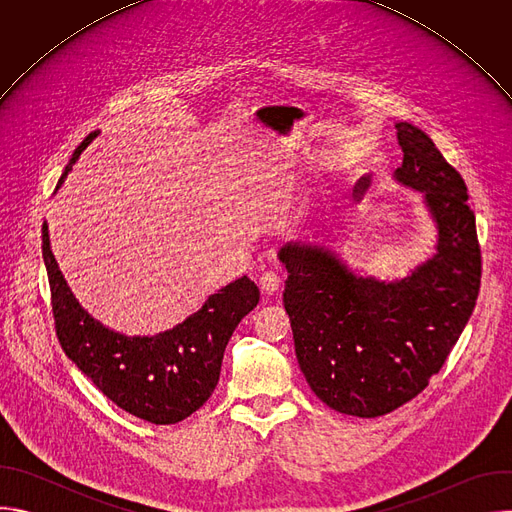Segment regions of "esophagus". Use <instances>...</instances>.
<instances>
[{"instance_id": "esophagus-1", "label": "esophagus", "mask_w": 512, "mask_h": 512, "mask_svg": "<svg viewBox=\"0 0 512 512\" xmlns=\"http://www.w3.org/2000/svg\"><path fill=\"white\" fill-rule=\"evenodd\" d=\"M259 287H261L263 294L273 296V294H277L279 287H281V277L277 273H273V271H267V273H263L259 277Z\"/></svg>"}]
</instances>
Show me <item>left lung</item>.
I'll return each mask as SVG.
<instances>
[{
	"label": "left lung",
	"mask_w": 512,
	"mask_h": 512,
	"mask_svg": "<svg viewBox=\"0 0 512 512\" xmlns=\"http://www.w3.org/2000/svg\"><path fill=\"white\" fill-rule=\"evenodd\" d=\"M397 180L425 192L440 229L433 259L397 283L352 275L320 247L287 245L283 306L312 391L332 409L379 417L440 373L480 291L476 216L460 172L417 127L397 123Z\"/></svg>",
	"instance_id": "8db88e82"
}]
</instances>
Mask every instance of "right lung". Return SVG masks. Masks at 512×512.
<instances>
[{
    "instance_id": "add662e5",
    "label": "right lung",
    "mask_w": 512,
    "mask_h": 512,
    "mask_svg": "<svg viewBox=\"0 0 512 512\" xmlns=\"http://www.w3.org/2000/svg\"><path fill=\"white\" fill-rule=\"evenodd\" d=\"M95 135L91 133L72 154L58 186ZM42 257L54 328L66 356L117 407L156 425L178 423L208 401L235 328L259 304L257 285L243 275L210 296L174 330L152 338H127L101 326L79 306L58 271L46 225Z\"/></svg>"
}]
</instances>
